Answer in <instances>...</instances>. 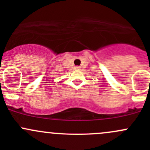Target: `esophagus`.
I'll list each match as a JSON object with an SVG mask.
<instances>
[{
    "instance_id": "obj_1",
    "label": "esophagus",
    "mask_w": 150,
    "mask_h": 150,
    "mask_svg": "<svg viewBox=\"0 0 150 150\" xmlns=\"http://www.w3.org/2000/svg\"><path fill=\"white\" fill-rule=\"evenodd\" d=\"M80 68H81V67H79V66H76V67H75V69H80Z\"/></svg>"
}]
</instances>
